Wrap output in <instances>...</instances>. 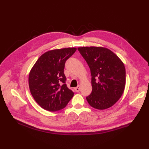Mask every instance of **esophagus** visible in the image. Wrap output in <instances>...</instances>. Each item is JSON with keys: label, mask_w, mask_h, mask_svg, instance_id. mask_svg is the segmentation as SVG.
Instances as JSON below:
<instances>
[{"label": "esophagus", "mask_w": 149, "mask_h": 149, "mask_svg": "<svg viewBox=\"0 0 149 149\" xmlns=\"http://www.w3.org/2000/svg\"><path fill=\"white\" fill-rule=\"evenodd\" d=\"M75 91H77V92H79V90H80V86H78L77 87H75Z\"/></svg>", "instance_id": "obj_1"}]
</instances>
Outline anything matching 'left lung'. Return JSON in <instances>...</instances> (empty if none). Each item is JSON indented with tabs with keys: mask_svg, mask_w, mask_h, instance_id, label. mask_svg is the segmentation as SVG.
<instances>
[{
	"mask_svg": "<svg viewBox=\"0 0 149 149\" xmlns=\"http://www.w3.org/2000/svg\"><path fill=\"white\" fill-rule=\"evenodd\" d=\"M89 66L92 91L86 100L97 109L113 106L123 93L125 68L123 62L111 50L101 47L77 48Z\"/></svg>",
	"mask_w": 149,
	"mask_h": 149,
	"instance_id": "1",
	"label": "left lung"
}]
</instances>
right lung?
<instances>
[{
    "label": "right lung",
    "instance_id": "1",
    "mask_svg": "<svg viewBox=\"0 0 149 149\" xmlns=\"http://www.w3.org/2000/svg\"><path fill=\"white\" fill-rule=\"evenodd\" d=\"M77 49L69 47L45 52L29 75V86L34 99L44 109L56 111L67 105L74 92L66 84L65 64Z\"/></svg>",
    "mask_w": 149,
    "mask_h": 149
}]
</instances>
